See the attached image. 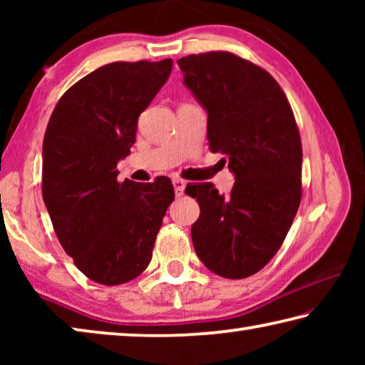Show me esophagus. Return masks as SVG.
<instances>
[{
  "label": "esophagus",
  "instance_id": "obj_1",
  "mask_svg": "<svg viewBox=\"0 0 365 365\" xmlns=\"http://www.w3.org/2000/svg\"><path fill=\"white\" fill-rule=\"evenodd\" d=\"M172 183H174V190H175V195L180 197L182 195H183V191H185V187H187V182L185 180H182V178H178V177H175L174 180H172Z\"/></svg>",
  "mask_w": 365,
  "mask_h": 365
}]
</instances>
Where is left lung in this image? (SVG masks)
Wrapping results in <instances>:
<instances>
[{
	"label": "left lung",
	"mask_w": 365,
	"mask_h": 365,
	"mask_svg": "<svg viewBox=\"0 0 365 365\" xmlns=\"http://www.w3.org/2000/svg\"><path fill=\"white\" fill-rule=\"evenodd\" d=\"M177 63L207 110L209 150L227 156L237 178L227 196L212 183H188L185 191L201 209L191 227L195 251L214 274L246 279L275 256L298 212V125L280 85L262 67L228 51Z\"/></svg>",
	"instance_id": "1"
}]
</instances>
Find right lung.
I'll list each match as a JSON object with an SVG mask.
<instances>
[{
	"instance_id": "obj_1",
	"label": "right lung",
	"mask_w": 365,
	"mask_h": 365,
	"mask_svg": "<svg viewBox=\"0 0 365 365\" xmlns=\"http://www.w3.org/2000/svg\"><path fill=\"white\" fill-rule=\"evenodd\" d=\"M172 71L159 63H110L73 83L49 117L43 140V201L77 269L101 285L143 272L175 193L168 177L117 182L130 154L138 115Z\"/></svg>"
}]
</instances>
